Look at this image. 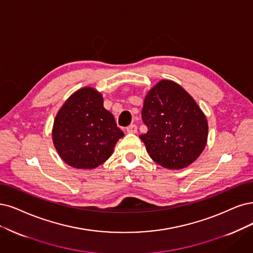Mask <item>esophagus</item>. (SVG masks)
I'll return each instance as SVG.
<instances>
[{"instance_id":"1","label":"esophagus","mask_w":253,"mask_h":253,"mask_svg":"<svg viewBox=\"0 0 253 253\" xmlns=\"http://www.w3.org/2000/svg\"><path fill=\"white\" fill-rule=\"evenodd\" d=\"M126 130H127L128 133H136V132H137V126L134 125V124H132V125L128 126Z\"/></svg>"}]
</instances>
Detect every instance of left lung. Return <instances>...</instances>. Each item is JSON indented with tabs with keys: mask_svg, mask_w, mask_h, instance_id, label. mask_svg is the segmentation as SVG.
Segmentation results:
<instances>
[{
	"mask_svg": "<svg viewBox=\"0 0 253 253\" xmlns=\"http://www.w3.org/2000/svg\"><path fill=\"white\" fill-rule=\"evenodd\" d=\"M142 119L148 132L139 138L152 160L167 169L190 166L207 146V117L190 93L172 80H161L147 92Z\"/></svg>",
	"mask_w": 253,
	"mask_h": 253,
	"instance_id": "obj_1",
	"label": "left lung"
}]
</instances>
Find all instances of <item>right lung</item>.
<instances>
[{"mask_svg": "<svg viewBox=\"0 0 253 253\" xmlns=\"http://www.w3.org/2000/svg\"><path fill=\"white\" fill-rule=\"evenodd\" d=\"M124 133L114 115L103 106V96L85 86L75 91L55 117L52 139L61 160L75 169L90 170L105 163Z\"/></svg>", "mask_w": 253, "mask_h": 253, "instance_id": "obj_1", "label": "right lung"}]
</instances>
